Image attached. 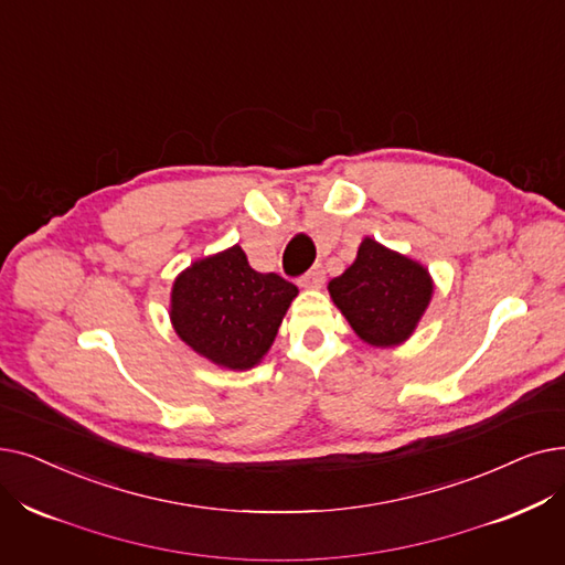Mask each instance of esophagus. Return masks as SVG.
<instances>
[{"mask_svg": "<svg viewBox=\"0 0 565 565\" xmlns=\"http://www.w3.org/2000/svg\"><path fill=\"white\" fill-rule=\"evenodd\" d=\"M323 281H326V269L321 265H316L300 279V286L302 288H321Z\"/></svg>", "mask_w": 565, "mask_h": 565, "instance_id": "esophagus-1", "label": "esophagus"}]
</instances>
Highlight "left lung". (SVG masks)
<instances>
[{
	"instance_id": "left-lung-1",
	"label": "left lung",
	"mask_w": 565,
	"mask_h": 565,
	"mask_svg": "<svg viewBox=\"0 0 565 565\" xmlns=\"http://www.w3.org/2000/svg\"><path fill=\"white\" fill-rule=\"evenodd\" d=\"M328 290L362 341L387 349L413 334L431 300L434 284L418 260L364 237L353 265L334 277Z\"/></svg>"
}]
</instances>
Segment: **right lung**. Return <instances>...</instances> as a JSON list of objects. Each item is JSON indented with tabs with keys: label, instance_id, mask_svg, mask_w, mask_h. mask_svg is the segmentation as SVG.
<instances>
[{
	"label": "right lung",
	"instance_id": "right-lung-1",
	"mask_svg": "<svg viewBox=\"0 0 565 565\" xmlns=\"http://www.w3.org/2000/svg\"><path fill=\"white\" fill-rule=\"evenodd\" d=\"M298 296L275 273H256L239 244L191 263L170 292V321L195 353L226 370L244 372L273 347L284 316Z\"/></svg>",
	"mask_w": 565,
	"mask_h": 565
}]
</instances>
